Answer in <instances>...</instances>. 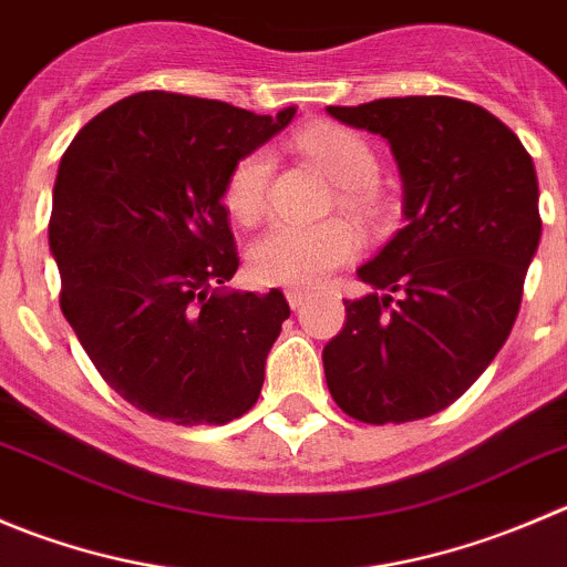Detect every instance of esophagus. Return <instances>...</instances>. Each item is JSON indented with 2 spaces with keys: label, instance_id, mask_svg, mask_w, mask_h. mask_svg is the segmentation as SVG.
Segmentation results:
<instances>
[{
  "label": "esophagus",
  "instance_id": "esophagus-1",
  "mask_svg": "<svg viewBox=\"0 0 567 567\" xmlns=\"http://www.w3.org/2000/svg\"><path fill=\"white\" fill-rule=\"evenodd\" d=\"M307 296H310V293H307V290H301V288H288V290H285V299H288V305L293 307V310H299V307L305 305Z\"/></svg>",
  "mask_w": 567,
  "mask_h": 567
}]
</instances>
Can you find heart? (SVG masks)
<instances>
[{"mask_svg":"<svg viewBox=\"0 0 567 567\" xmlns=\"http://www.w3.org/2000/svg\"><path fill=\"white\" fill-rule=\"evenodd\" d=\"M301 146L340 188H368L379 174L371 146L343 126H312L301 135ZM271 172V150H255L235 163L224 199L238 221L255 224L262 216ZM349 202L362 205V196L349 194ZM357 251L360 233L340 218L321 224H274L251 246L249 271L262 285L312 288L334 268L349 262Z\"/></svg>","mask_w":567,"mask_h":567,"instance_id":"b5f03b06","label":"heart"}]
</instances>
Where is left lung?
<instances>
[{
	"label": "left lung",
	"instance_id": "8db88e82",
	"mask_svg": "<svg viewBox=\"0 0 567 567\" xmlns=\"http://www.w3.org/2000/svg\"><path fill=\"white\" fill-rule=\"evenodd\" d=\"M388 141L404 227L357 268L371 293L343 299L323 346L332 399L362 423L435 415L482 377L518 318L540 244L537 174L507 124L452 96L327 107Z\"/></svg>",
	"mask_w": 567,
	"mask_h": 567
}]
</instances>
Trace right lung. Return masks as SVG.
<instances>
[{
	"instance_id": "1",
	"label": "right lung",
	"mask_w": 567,
	"mask_h": 567,
	"mask_svg": "<svg viewBox=\"0 0 567 567\" xmlns=\"http://www.w3.org/2000/svg\"><path fill=\"white\" fill-rule=\"evenodd\" d=\"M293 115L144 91L87 121L60 161V310L104 382L152 417L227 423L260 395L290 307L277 288L227 290L238 251L224 194Z\"/></svg>"
}]
</instances>
